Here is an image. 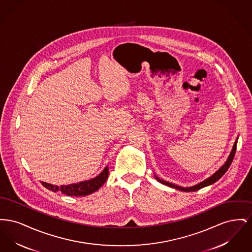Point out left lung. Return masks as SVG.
I'll return each instance as SVG.
<instances>
[{
	"mask_svg": "<svg viewBox=\"0 0 252 252\" xmlns=\"http://www.w3.org/2000/svg\"><path fill=\"white\" fill-rule=\"evenodd\" d=\"M236 146H237V140H236V141H235V143H234L233 148H232V150H231V152H230V155L228 157V160L226 161V163H225L222 167L220 168V169L216 172V174H214L212 177H210L209 179H207V180H204L202 182H200V183H199V184H197V185H194V186H192V187H189V188H183V187H180V186H178V185H175V184L170 183V182H167V181L159 180V179H158V178H157V180H158V181H159L160 183L164 184V185H167L169 187H172V188L178 189V190H180V191H184V192H193V191H197V190H199V189L203 188L205 186H208V185H211V184L215 183V182H216L217 180H219V179H220V178H221V177H222V176L227 172V170H228V167L230 166V164H231V162H232V159H233L234 155H235V152H236Z\"/></svg>",
	"mask_w": 252,
	"mask_h": 252,
	"instance_id": "left-lung-1",
	"label": "left lung"
}]
</instances>
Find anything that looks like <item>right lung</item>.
I'll return each mask as SVG.
<instances>
[{"instance_id": "right-lung-1", "label": "right lung", "mask_w": 252, "mask_h": 252, "mask_svg": "<svg viewBox=\"0 0 252 252\" xmlns=\"http://www.w3.org/2000/svg\"><path fill=\"white\" fill-rule=\"evenodd\" d=\"M108 168L106 167L103 172L97 176L94 179L90 180L82 181L79 183H73L70 185H61V186H55L52 184H49L46 182H41V184L51 190L53 192H61L67 195H73V196H82V195H88L90 193H93L97 191L108 179Z\"/></svg>"}]
</instances>
